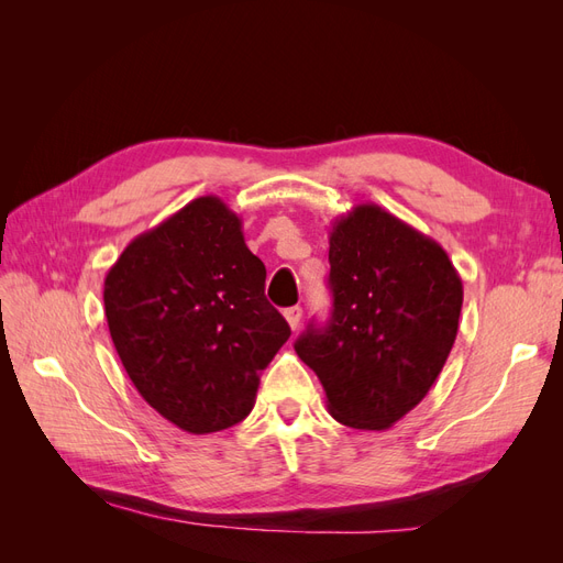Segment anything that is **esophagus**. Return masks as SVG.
<instances>
[{
  "instance_id": "34e87169",
  "label": "esophagus",
  "mask_w": 563,
  "mask_h": 563,
  "mask_svg": "<svg viewBox=\"0 0 563 563\" xmlns=\"http://www.w3.org/2000/svg\"><path fill=\"white\" fill-rule=\"evenodd\" d=\"M284 317H286V321H288V327H291V329L296 331L298 323H300V317H302V308H298V305H294V308L284 310Z\"/></svg>"
}]
</instances>
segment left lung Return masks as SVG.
<instances>
[{
  "label": "left lung",
  "mask_w": 563,
  "mask_h": 563,
  "mask_svg": "<svg viewBox=\"0 0 563 563\" xmlns=\"http://www.w3.org/2000/svg\"><path fill=\"white\" fill-rule=\"evenodd\" d=\"M333 312L296 352L331 416L387 430L424 399L457 335L463 282L446 251L378 203L340 216L329 236Z\"/></svg>",
  "instance_id": "8db88e82"
}]
</instances>
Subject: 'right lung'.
Returning <instances> with one entry per match:
<instances>
[{
    "label": "right lung",
    "mask_w": 563,
    "mask_h": 563,
    "mask_svg": "<svg viewBox=\"0 0 563 563\" xmlns=\"http://www.w3.org/2000/svg\"><path fill=\"white\" fill-rule=\"evenodd\" d=\"M265 265L242 220L213 195L187 203L122 251L106 317L131 383L190 434L242 422L261 373L291 329L265 298Z\"/></svg>",
    "instance_id": "right-lung-1"
}]
</instances>
